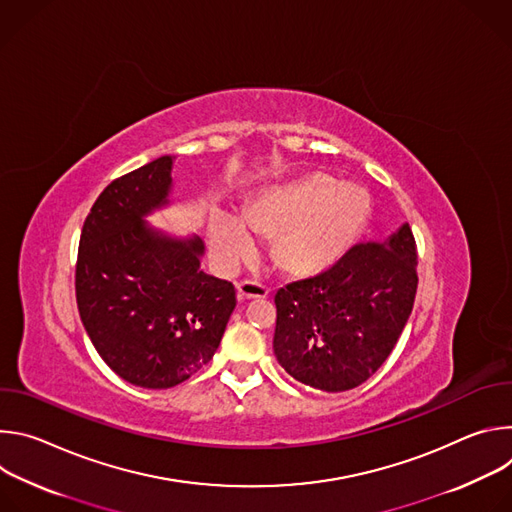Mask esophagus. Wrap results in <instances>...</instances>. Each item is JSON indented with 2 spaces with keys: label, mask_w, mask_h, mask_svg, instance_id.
<instances>
[{
  "label": "esophagus",
  "mask_w": 512,
  "mask_h": 512,
  "mask_svg": "<svg viewBox=\"0 0 512 512\" xmlns=\"http://www.w3.org/2000/svg\"><path fill=\"white\" fill-rule=\"evenodd\" d=\"M237 291H239V300H253V298H265L269 294V289L259 283V281H239L237 283Z\"/></svg>",
  "instance_id": "esophagus-1"
}]
</instances>
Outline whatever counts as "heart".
<instances>
[{
    "label": "heart",
    "instance_id": "1",
    "mask_svg": "<svg viewBox=\"0 0 512 512\" xmlns=\"http://www.w3.org/2000/svg\"><path fill=\"white\" fill-rule=\"evenodd\" d=\"M371 200L356 186L316 172L263 190L237 216L216 212L208 241L218 263L233 269L255 251V236L271 239L273 261L287 273L314 275L334 265L367 227Z\"/></svg>",
    "mask_w": 512,
    "mask_h": 512
}]
</instances>
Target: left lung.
<instances>
[{
	"label": "left lung",
	"mask_w": 512,
	"mask_h": 512,
	"mask_svg": "<svg viewBox=\"0 0 512 512\" xmlns=\"http://www.w3.org/2000/svg\"><path fill=\"white\" fill-rule=\"evenodd\" d=\"M417 291L409 225L348 249L320 275L275 294L273 352L296 381L340 393L373 377L395 348Z\"/></svg>",
	"instance_id": "obj_1"
}]
</instances>
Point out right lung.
I'll return each mask as SVG.
<instances>
[{
	"instance_id": "add662e5",
	"label": "right lung",
	"mask_w": 512,
	"mask_h": 512,
	"mask_svg": "<svg viewBox=\"0 0 512 512\" xmlns=\"http://www.w3.org/2000/svg\"><path fill=\"white\" fill-rule=\"evenodd\" d=\"M172 168L174 156H162L113 180L79 243L83 326L109 369L143 389H170L198 373L237 306L235 285L200 267V237H172L145 221L170 204Z\"/></svg>"
}]
</instances>
